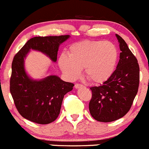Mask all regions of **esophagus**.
<instances>
[{
	"mask_svg": "<svg viewBox=\"0 0 149 149\" xmlns=\"http://www.w3.org/2000/svg\"><path fill=\"white\" fill-rule=\"evenodd\" d=\"M83 87V85H80V84H75L74 85V88H76V89H78V88H82Z\"/></svg>",
	"mask_w": 149,
	"mask_h": 149,
	"instance_id": "esophagus-1",
	"label": "esophagus"
}]
</instances>
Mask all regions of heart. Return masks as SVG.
<instances>
[{
    "instance_id": "1",
    "label": "heart",
    "mask_w": 149,
    "mask_h": 149,
    "mask_svg": "<svg viewBox=\"0 0 149 149\" xmlns=\"http://www.w3.org/2000/svg\"><path fill=\"white\" fill-rule=\"evenodd\" d=\"M118 50L113 42L104 40H82L70 46L69 56L58 58L61 71L70 79L80 76L84 68L85 77L93 84L107 82L114 72Z\"/></svg>"
}]
</instances>
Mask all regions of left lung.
I'll use <instances>...</instances> for the list:
<instances>
[{
	"label": "left lung",
	"instance_id": "left-lung-1",
	"mask_svg": "<svg viewBox=\"0 0 149 149\" xmlns=\"http://www.w3.org/2000/svg\"><path fill=\"white\" fill-rule=\"evenodd\" d=\"M121 53L117 69L103 85L91 88V116L98 122L109 123L124 117L132 106L139 86L140 69L137 58L125 41L116 34Z\"/></svg>",
	"mask_w": 149,
	"mask_h": 149
}]
</instances>
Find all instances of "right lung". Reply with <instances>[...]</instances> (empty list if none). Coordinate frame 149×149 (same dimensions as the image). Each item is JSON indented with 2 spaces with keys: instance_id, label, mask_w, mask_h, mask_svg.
<instances>
[{
  "instance_id": "obj_1",
  "label": "right lung",
  "mask_w": 149,
  "mask_h": 149,
  "mask_svg": "<svg viewBox=\"0 0 149 149\" xmlns=\"http://www.w3.org/2000/svg\"><path fill=\"white\" fill-rule=\"evenodd\" d=\"M70 35L35 37L17 53L11 66L10 92L19 114L26 120L46 125L56 120L65 94L73 89L74 84L64 82L56 75L34 79L26 73L24 59L31 50L42 53L56 62L60 45Z\"/></svg>"
}]
</instances>
